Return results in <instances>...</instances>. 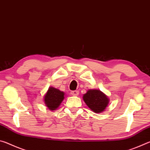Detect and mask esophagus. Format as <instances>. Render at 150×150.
I'll list each match as a JSON object with an SVG mask.
<instances>
[{"instance_id":"1","label":"esophagus","mask_w":150,"mask_h":150,"mask_svg":"<svg viewBox=\"0 0 150 150\" xmlns=\"http://www.w3.org/2000/svg\"><path fill=\"white\" fill-rule=\"evenodd\" d=\"M71 95H73V96H77L79 95V91H73L71 92Z\"/></svg>"}]
</instances>
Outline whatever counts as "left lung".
I'll use <instances>...</instances> for the list:
<instances>
[{"instance_id":"1","label":"left lung","mask_w":150,"mask_h":150,"mask_svg":"<svg viewBox=\"0 0 150 150\" xmlns=\"http://www.w3.org/2000/svg\"><path fill=\"white\" fill-rule=\"evenodd\" d=\"M83 100L91 110L96 113L102 112L108 106L109 99L99 90H88L83 95Z\"/></svg>"}]
</instances>
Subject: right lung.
Wrapping results in <instances>:
<instances>
[{
	"instance_id": "obj_1",
	"label": "right lung",
	"mask_w": 150,
	"mask_h": 150,
	"mask_svg": "<svg viewBox=\"0 0 150 150\" xmlns=\"http://www.w3.org/2000/svg\"><path fill=\"white\" fill-rule=\"evenodd\" d=\"M64 99V93L54 87H50L44 96L45 106L51 110H56Z\"/></svg>"
}]
</instances>
